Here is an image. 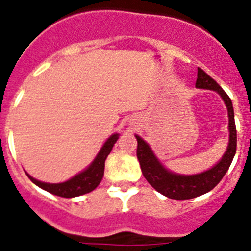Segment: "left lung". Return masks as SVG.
Instances as JSON below:
<instances>
[{
    "label": "left lung",
    "instance_id": "8db88e82",
    "mask_svg": "<svg viewBox=\"0 0 251 251\" xmlns=\"http://www.w3.org/2000/svg\"><path fill=\"white\" fill-rule=\"evenodd\" d=\"M196 87L204 89H212L220 93L222 99L226 102L229 114V131L230 139L226 153L221 162L216 164L212 169L198 175L183 176L172 174L166 170L158 162L154 157L153 152L149 148L139 135H135L138 142L137 146V158L139 160L140 169L149 181L150 185L153 186L158 192L172 198V200H190V198L198 197V196L206 194L212 190L222 180L224 175L229 170L236 153V146H237V134H236V125L234 118V108L229 96L223 91V88L217 82L209 76L203 70L198 68L197 71V81Z\"/></svg>",
    "mask_w": 251,
    "mask_h": 251
}]
</instances>
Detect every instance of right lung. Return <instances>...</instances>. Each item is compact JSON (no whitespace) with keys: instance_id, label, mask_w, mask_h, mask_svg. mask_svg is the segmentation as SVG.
Masks as SVG:
<instances>
[{"instance_id":"1","label":"right lung","mask_w":251,"mask_h":251,"mask_svg":"<svg viewBox=\"0 0 251 251\" xmlns=\"http://www.w3.org/2000/svg\"><path fill=\"white\" fill-rule=\"evenodd\" d=\"M118 140V134H113L108 138L107 142L103 144V146L100 150V152L98 153L97 158L94 159V162L88 166L85 171L81 174L74 176L73 178L70 180L65 181V183H59V184H50V183H43L33 178L31 176L27 174L28 178L33 181L34 184H36L37 186L46 190V191L50 192V194L60 196V197L65 198H72V197H77V196H81L88 192L93 191L100 184V181L102 179L103 176V170H105V160L107 158V155L111 152L112 148L116 144Z\"/></svg>"}]
</instances>
